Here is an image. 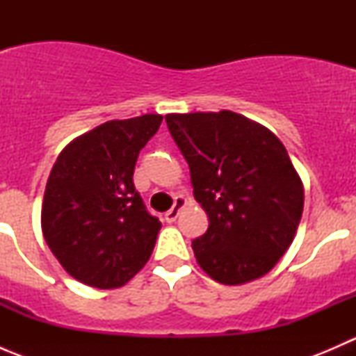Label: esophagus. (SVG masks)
I'll return each instance as SVG.
<instances>
[{"instance_id":"esophagus-1","label":"esophagus","mask_w":356,"mask_h":356,"mask_svg":"<svg viewBox=\"0 0 356 356\" xmlns=\"http://www.w3.org/2000/svg\"><path fill=\"white\" fill-rule=\"evenodd\" d=\"M186 204H188V200H186L184 196H177V198L174 200V207H172L170 210L165 213V220H167L168 224H172V222L177 220L179 213H181V210L186 207Z\"/></svg>"}]
</instances>
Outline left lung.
Returning a JSON list of instances; mask_svg holds the SVG:
<instances>
[{"instance_id":"obj_1","label":"left lung","mask_w":356,"mask_h":356,"mask_svg":"<svg viewBox=\"0 0 356 356\" xmlns=\"http://www.w3.org/2000/svg\"><path fill=\"white\" fill-rule=\"evenodd\" d=\"M191 172L208 231L193 241L213 281L239 286L264 277L293 243L305 189L284 145L231 110L165 115Z\"/></svg>"}]
</instances>
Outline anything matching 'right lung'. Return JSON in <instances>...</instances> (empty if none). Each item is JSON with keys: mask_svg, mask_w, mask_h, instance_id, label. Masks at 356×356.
I'll list each match as a JSON object with an SVG mask.
<instances>
[{"mask_svg": "<svg viewBox=\"0 0 356 356\" xmlns=\"http://www.w3.org/2000/svg\"><path fill=\"white\" fill-rule=\"evenodd\" d=\"M163 117L108 120L70 141L46 182L41 229L63 268L86 286L127 284L149 260L161 222L146 211L132 175Z\"/></svg>", "mask_w": 356, "mask_h": 356, "instance_id": "obj_1", "label": "right lung"}]
</instances>
